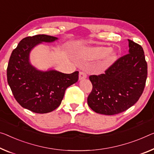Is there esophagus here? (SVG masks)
I'll return each instance as SVG.
<instances>
[{"label": "esophagus", "instance_id": "esophagus-1", "mask_svg": "<svg viewBox=\"0 0 154 154\" xmlns=\"http://www.w3.org/2000/svg\"><path fill=\"white\" fill-rule=\"evenodd\" d=\"M87 77V75L86 74V73H85L84 72H80L79 74V80H83L85 79Z\"/></svg>", "mask_w": 154, "mask_h": 154}]
</instances>
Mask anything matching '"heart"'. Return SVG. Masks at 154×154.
<instances>
[{
  "label": "heart",
  "mask_w": 154,
  "mask_h": 154,
  "mask_svg": "<svg viewBox=\"0 0 154 154\" xmlns=\"http://www.w3.org/2000/svg\"><path fill=\"white\" fill-rule=\"evenodd\" d=\"M82 56L89 60L102 58V68H107L116 60L117 54L109 47H89L82 52Z\"/></svg>",
  "instance_id": "heart-1"
}]
</instances>
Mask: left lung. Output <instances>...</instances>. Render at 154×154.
Segmentation results:
<instances>
[{
    "instance_id": "1",
    "label": "left lung",
    "mask_w": 154,
    "mask_h": 154,
    "mask_svg": "<svg viewBox=\"0 0 154 154\" xmlns=\"http://www.w3.org/2000/svg\"><path fill=\"white\" fill-rule=\"evenodd\" d=\"M129 53L116 61L104 74L89 76L92 91L87 103L94 112L104 115L123 112L143 94L147 77V64L140 45L128 39Z\"/></svg>"
}]
</instances>
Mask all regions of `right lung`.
Listing matches in <instances>:
<instances>
[{"label":"right lung","mask_w":154,"mask_h":154,"mask_svg":"<svg viewBox=\"0 0 154 154\" xmlns=\"http://www.w3.org/2000/svg\"><path fill=\"white\" fill-rule=\"evenodd\" d=\"M58 38L45 34L26 37L14 49L9 58L7 77L14 98L23 108L46 113L59 107L68 87L79 80V72L70 74L55 69L41 71L31 64V51L42 42Z\"/></svg>","instance_id":"obj_1"}]
</instances>
